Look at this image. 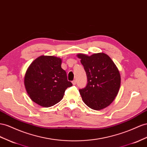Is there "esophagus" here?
<instances>
[{
  "label": "esophagus",
  "mask_w": 147,
  "mask_h": 147,
  "mask_svg": "<svg viewBox=\"0 0 147 147\" xmlns=\"http://www.w3.org/2000/svg\"><path fill=\"white\" fill-rule=\"evenodd\" d=\"M76 83H77V82H76V80H74L72 81L73 85H75V84H76Z\"/></svg>",
  "instance_id": "esophagus-1"
}]
</instances>
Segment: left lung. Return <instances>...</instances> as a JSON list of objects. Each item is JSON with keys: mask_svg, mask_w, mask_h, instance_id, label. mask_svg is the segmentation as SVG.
<instances>
[{"mask_svg": "<svg viewBox=\"0 0 147 147\" xmlns=\"http://www.w3.org/2000/svg\"><path fill=\"white\" fill-rule=\"evenodd\" d=\"M87 77L85 88L79 90L83 101L89 108L100 110L116 98L121 85V75L114 62L105 53L88 56L78 54Z\"/></svg>", "mask_w": 147, "mask_h": 147, "instance_id": "8db88e82", "label": "left lung"}]
</instances>
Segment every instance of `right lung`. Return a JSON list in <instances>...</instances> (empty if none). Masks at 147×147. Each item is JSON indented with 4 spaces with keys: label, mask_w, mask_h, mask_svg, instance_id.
<instances>
[{
    "label": "right lung",
    "mask_w": 147,
    "mask_h": 147,
    "mask_svg": "<svg viewBox=\"0 0 147 147\" xmlns=\"http://www.w3.org/2000/svg\"><path fill=\"white\" fill-rule=\"evenodd\" d=\"M61 64L60 58L42 55L28 67L24 83L28 94L36 104L43 107L55 105L62 100L65 90L72 86Z\"/></svg>",
    "instance_id": "add662e5"
}]
</instances>
